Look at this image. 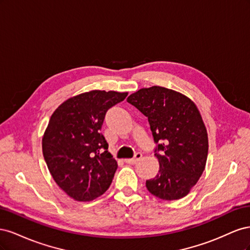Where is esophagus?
<instances>
[{
	"mask_svg": "<svg viewBox=\"0 0 250 250\" xmlns=\"http://www.w3.org/2000/svg\"><path fill=\"white\" fill-rule=\"evenodd\" d=\"M142 153H140V152H138V153H135V155H134V157L133 158H126V160H124V162L126 163V164H130V165H133V164H135L137 163L138 161H140L141 158H142Z\"/></svg>",
	"mask_w": 250,
	"mask_h": 250,
	"instance_id": "esophagus-1",
	"label": "esophagus"
}]
</instances>
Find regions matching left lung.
<instances>
[{
  "mask_svg": "<svg viewBox=\"0 0 250 250\" xmlns=\"http://www.w3.org/2000/svg\"><path fill=\"white\" fill-rule=\"evenodd\" d=\"M127 102L148 118L160 170L146 181L148 191L163 200L190 193L206 168L208 139L196 104L176 90L163 86L139 89Z\"/></svg>",
  "mask_w": 250,
  "mask_h": 250,
  "instance_id": "8db88e82",
  "label": "left lung"
}]
</instances>
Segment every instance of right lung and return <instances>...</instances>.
<instances>
[{
  "label": "right lung",
  "mask_w": 250,
  "mask_h": 250,
  "mask_svg": "<svg viewBox=\"0 0 250 250\" xmlns=\"http://www.w3.org/2000/svg\"><path fill=\"white\" fill-rule=\"evenodd\" d=\"M128 93L94 89L69 98L53 112L42 154L58 187L77 201H92L109 188L118 164L101 133L106 111Z\"/></svg>",
  "instance_id": "right-lung-1"
}]
</instances>
